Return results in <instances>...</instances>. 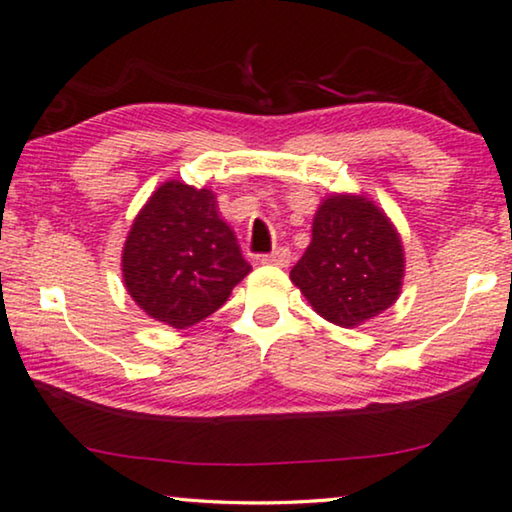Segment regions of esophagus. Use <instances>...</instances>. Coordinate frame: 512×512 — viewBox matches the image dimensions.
<instances>
[{
    "label": "esophagus",
    "instance_id": "obj_1",
    "mask_svg": "<svg viewBox=\"0 0 512 512\" xmlns=\"http://www.w3.org/2000/svg\"><path fill=\"white\" fill-rule=\"evenodd\" d=\"M290 259H292V253L287 248H278V250H273L271 255H264L262 257V264H276V266H287L290 264Z\"/></svg>",
    "mask_w": 512,
    "mask_h": 512
}]
</instances>
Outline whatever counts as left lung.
I'll use <instances>...</instances> for the list:
<instances>
[{"label": "left lung", "mask_w": 512, "mask_h": 512, "mask_svg": "<svg viewBox=\"0 0 512 512\" xmlns=\"http://www.w3.org/2000/svg\"><path fill=\"white\" fill-rule=\"evenodd\" d=\"M406 257L399 232L362 194H331L313 218V239L290 271L313 311L338 327H357L401 294Z\"/></svg>", "instance_id": "8db88e82"}]
</instances>
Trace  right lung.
<instances>
[{"mask_svg":"<svg viewBox=\"0 0 512 512\" xmlns=\"http://www.w3.org/2000/svg\"><path fill=\"white\" fill-rule=\"evenodd\" d=\"M250 273L206 187L167 181L150 194L122 248V280L148 318L185 329L218 311Z\"/></svg>","mask_w":512,"mask_h":512,"instance_id":"obj_1","label":"right lung"}]
</instances>
